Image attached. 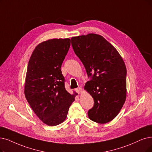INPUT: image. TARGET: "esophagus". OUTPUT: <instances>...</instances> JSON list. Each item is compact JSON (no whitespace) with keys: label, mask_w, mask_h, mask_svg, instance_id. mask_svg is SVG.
Segmentation results:
<instances>
[{"label":"esophagus","mask_w":152,"mask_h":152,"mask_svg":"<svg viewBox=\"0 0 152 152\" xmlns=\"http://www.w3.org/2000/svg\"><path fill=\"white\" fill-rule=\"evenodd\" d=\"M75 91L78 94H80L82 92V88L81 87H78L75 90Z\"/></svg>","instance_id":"1"}]
</instances>
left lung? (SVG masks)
Instances as JSON below:
<instances>
[{
	"mask_svg": "<svg viewBox=\"0 0 152 152\" xmlns=\"http://www.w3.org/2000/svg\"><path fill=\"white\" fill-rule=\"evenodd\" d=\"M71 43L90 78L84 87L94 100V107L88 111L89 118L99 124L110 122L126 99V69L122 57L100 35L73 37Z\"/></svg>",
	"mask_w": 152,
	"mask_h": 152,
	"instance_id": "8db88e82",
	"label": "left lung"
}]
</instances>
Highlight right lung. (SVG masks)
<instances>
[{"label": "right lung", "instance_id": "obj_1", "mask_svg": "<svg viewBox=\"0 0 152 152\" xmlns=\"http://www.w3.org/2000/svg\"><path fill=\"white\" fill-rule=\"evenodd\" d=\"M70 46L69 39L42 42L35 48L28 64L26 98L39 119L49 126L64 122L77 95L66 90L60 69Z\"/></svg>", "mask_w": 152, "mask_h": 152}]
</instances>
